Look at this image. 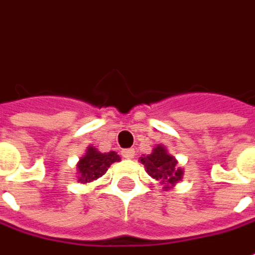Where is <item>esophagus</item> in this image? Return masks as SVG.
Here are the masks:
<instances>
[{
  "instance_id": "1",
  "label": "esophagus",
  "mask_w": 255,
  "mask_h": 255,
  "mask_svg": "<svg viewBox=\"0 0 255 255\" xmlns=\"http://www.w3.org/2000/svg\"><path fill=\"white\" fill-rule=\"evenodd\" d=\"M122 154H123V157L132 158L133 154H135V150H133V149H123Z\"/></svg>"
}]
</instances>
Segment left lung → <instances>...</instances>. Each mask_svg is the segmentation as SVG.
Instances as JSON below:
<instances>
[{"label":"left lung","instance_id":"left-lung-1","mask_svg":"<svg viewBox=\"0 0 255 255\" xmlns=\"http://www.w3.org/2000/svg\"><path fill=\"white\" fill-rule=\"evenodd\" d=\"M140 163L145 164L147 174L168 189L170 185L177 183L182 178V170L177 167V160L167 153L163 146H157L150 156L140 157Z\"/></svg>","mask_w":255,"mask_h":255}]
</instances>
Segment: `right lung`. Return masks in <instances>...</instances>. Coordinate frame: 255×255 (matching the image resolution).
Masks as SVG:
<instances>
[{
  "instance_id": "right-lung-1",
  "label": "right lung",
  "mask_w": 255,
  "mask_h": 255,
  "mask_svg": "<svg viewBox=\"0 0 255 255\" xmlns=\"http://www.w3.org/2000/svg\"><path fill=\"white\" fill-rule=\"evenodd\" d=\"M120 156L116 152L101 153L98 152L95 147L90 146L87 154L80 160L77 164L78 168V181L81 182H91L95 181L98 178H101L108 171L112 163L119 161Z\"/></svg>"
}]
</instances>
